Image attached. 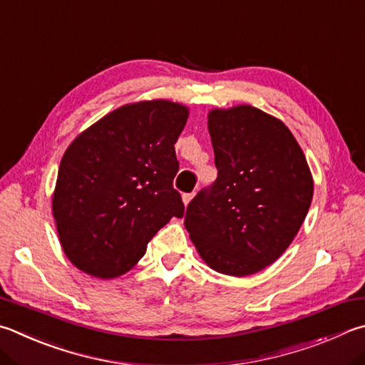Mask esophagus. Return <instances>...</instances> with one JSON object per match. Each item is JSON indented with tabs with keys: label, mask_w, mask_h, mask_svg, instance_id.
Returning <instances> with one entry per match:
<instances>
[{
	"label": "esophagus",
	"mask_w": 365,
	"mask_h": 365,
	"mask_svg": "<svg viewBox=\"0 0 365 365\" xmlns=\"http://www.w3.org/2000/svg\"><path fill=\"white\" fill-rule=\"evenodd\" d=\"M193 197H195V193H187V195H183V196H182L183 204H185V205H188V204L191 202V200H193Z\"/></svg>",
	"instance_id": "34e87169"
}]
</instances>
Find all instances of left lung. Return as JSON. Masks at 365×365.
<instances>
[{"label": "left lung", "mask_w": 365, "mask_h": 365, "mask_svg": "<svg viewBox=\"0 0 365 365\" xmlns=\"http://www.w3.org/2000/svg\"><path fill=\"white\" fill-rule=\"evenodd\" d=\"M217 180L187 207L185 228L207 267L250 276L294 241L313 200L303 150L281 119L250 105L209 111Z\"/></svg>", "instance_id": "1"}]
</instances>
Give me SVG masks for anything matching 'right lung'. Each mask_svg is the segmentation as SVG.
<instances>
[{"label": "right lung", "mask_w": 365, "mask_h": 365, "mask_svg": "<svg viewBox=\"0 0 365 365\" xmlns=\"http://www.w3.org/2000/svg\"><path fill=\"white\" fill-rule=\"evenodd\" d=\"M188 107L155 98L123 105L73 140L52 195L58 240L78 269L101 279L129 271L172 217L183 215L174 190V143Z\"/></svg>", "instance_id": "1"}]
</instances>
